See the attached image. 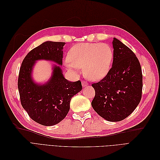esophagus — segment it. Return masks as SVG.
Listing matches in <instances>:
<instances>
[{
  "instance_id": "obj_1",
  "label": "esophagus",
  "mask_w": 160,
  "mask_h": 160,
  "mask_svg": "<svg viewBox=\"0 0 160 160\" xmlns=\"http://www.w3.org/2000/svg\"><path fill=\"white\" fill-rule=\"evenodd\" d=\"M88 85V83H87L86 81H83L82 82V85H83V87H85V86H87Z\"/></svg>"
}]
</instances>
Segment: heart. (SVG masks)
<instances>
[{
    "label": "heart",
    "mask_w": 160,
    "mask_h": 160,
    "mask_svg": "<svg viewBox=\"0 0 160 160\" xmlns=\"http://www.w3.org/2000/svg\"><path fill=\"white\" fill-rule=\"evenodd\" d=\"M66 67L77 71L83 68L89 80H100L108 73L113 60V51L106 43H80L72 47L67 55Z\"/></svg>",
    "instance_id": "heart-1"
}]
</instances>
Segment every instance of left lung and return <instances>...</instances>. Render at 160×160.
<instances>
[{
	"mask_svg": "<svg viewBox=\"0 0 160 160\" xmlns=\"http://www.w3.org/2000/svg\"><path fill=\"white\" fill-rule=\"evenodd\" d=\"M112 67L103 79L92 84L95 91L91 105L101 117L119 122L132 113L142 99L143 76L135 53L113 38Z\"/></svg>",
	"mask_w": 160,
	"mask_h": 160,
	"instance_id": "obj_1",
	"label": "left lung"
}]
</instances>
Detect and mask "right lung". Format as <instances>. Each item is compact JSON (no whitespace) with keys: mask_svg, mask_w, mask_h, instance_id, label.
<instances>
[{"mask_svg":"<svg viewBox=\"0 0 160 160\" xmlns=\"http://www.w3.org/2000/svg\"><path fill=\"white\" fill-rule=\"evenodd\" d=\"M65 44L52 41L42 43L26 55L19 71L18 89L22 108L33 121L45 126L61 122L69 112L71 98L82 89L79 80H67L57 65L45 84L38 85L32 79V67L37 60L52 61L62 65Z\"/></svg>","mask_w":160,"mask_h":160,"instance_id":"add662e5","label":"right lung"}]
</instances>
